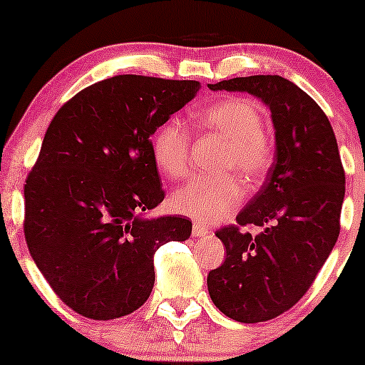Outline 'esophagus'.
<instances>
[{"label": "esophagus", "instance_id": "obj_1", "mask_svg": "<svg viewBox=\"0 0 365 365\" xmlns=\"http://www.w3.org/2000/svg\"><path fill=\"white\" fill-rule=\"evenodd\" d=\"M208 233H210V230L206 226H203V224H194L192 226V237H196V238L206 237Z\"/></svg>", "mask_w": 365, "mask_h": 365}]
</instances>
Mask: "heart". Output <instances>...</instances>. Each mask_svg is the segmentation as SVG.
Masks as SVG:
<instances>
[{"label":"heart","mask_w":365,"mask_h":365,"mask_svg":"<svg viewBox=\"0 0 365 365\" xmlns=\"http://www.w3.org/2000/svg\"><path fill=\"white\" fill-rule=\"evenodd\" d=\"M200 123L227 143L222 169H235L257 180L272 164V146L264 138L263 113L245 98H226L200 114ZM153 155L169 178L178 180L189 173L190 138L182 121L169 120L153 138ZM244 183L237 175L194 178L171 197L176 213L200 224L227 219L244 200Z\"/></svg>","instance_id":"obj_1"}]
</instances>
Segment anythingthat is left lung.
Segmentation results:
<instances>
[{"label":"left lung","mask_w":365,"mask_h":365,"mask_svg":"<svg viewBox=\"0 0 365 365\" xmlns=\"http://www.w3.org/2000/svg\"><path fill=\"white\" fill-rule=\"evenodd\" d=\"M208 88L245 91L272 113L275 159L237 226L215 233L226 261L206 279L227 318L268 322L305 295L339 237L346 178L336 134L322 108L281 76L235 77ZM247 223L262 227L256 237L240 231Z\"/></svg>","instance_id":"left-lung-1"}]
</instances>
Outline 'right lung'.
Returning <instances> with one entry per match:
<instances>
[{
  "mask_svg": "<svg viewBox=\"0 0 365 365\" xmlns=\"http://www.w3.org/2000/svg\"><path fill=\"white\" fill-rule=\"evenodd\" d=\"M197 81L116 76L72 97L51 121L24 185V237L58 297L90 319L148 300L153 254L185 242L182 215L146 217L164 200L152 135L192 101Z\"/></svg>",
  "mask_w": 365,
  "mask_h": 365,
  "instance_id": "obj_1",
  "label": "right lung"
}]
</instances>
